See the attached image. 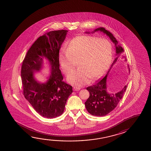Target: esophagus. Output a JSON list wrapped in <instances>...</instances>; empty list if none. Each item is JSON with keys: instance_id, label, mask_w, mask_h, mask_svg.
Returning <instances> with one entry per match:
<instances>
[{"instance_id": "obj_1", "label": "esophagus", "mask_w": 151, "mask_h": 151, "mask_svg": "<svg viewBox=\"0 0 151 151\" xmlns=\"http://www.w3.org/2000/svg\"><path fill=\"white\" fill-rule=\"evenodd\" d=\"M74 91H79L81 90V88L78 86H74Z\"/></svg>"}]
</instances>
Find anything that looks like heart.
I'll return each instance as SVG.
<instances>
[{
	"label": "heart",
	"instance_id": "1",
	"mask_svg": "<svg viewBox=\"0 0 151 151\" xmlns=\"http://www.w3.org/2000/svg\"><path fill=\"white\" fill-rule=\"evenodd\" d=\"M59 61L66 74L73 70L75 61L78 60L79 68L68 75L71 84L81 86L108 69L111 63L112 46L108 40L82 35L75 37L59 52Z\"/></svg>",
	"mask_w": 151,
	"mask_h": 151
}]
</instances>
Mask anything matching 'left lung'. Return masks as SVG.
I'll list each match as a JSON object with an SVG mask.
<instances>
[{
  "label": "left lung",
  "instance_id": "8db88e82",
  "mask_svg": "<svg viewBox=\"0 0 151 151\" xmlns=\"http://www.w3.org/2000/svg\"><path fill=\"white\" fill-rule=\"evenodd\" d=\"M99 31L106 34L110 38L111 41L114 44L116 47V55L117 56V58L114 59L111 67L105 77L97 83H96L95 84H93V86H89L86 88V90L89 91L90 93L89 97L85 102V106L87 111L93 116L102 117L108 114L117 106L118 103L123 96L127 84L124 86L122 89L118 92H116L115 93L108 92L107 90V78L108 75L110 71L111 70L112 67L115 64L116 62L118 61V60H119V57L124 51L122 47L118 45V42L116 39L114 37L113 34L106 30L104 28H98L91 32H86L85 33L87 34L90 33H95L96 32ZM122 58L125 61H126L125 56L122 55Z\"/></svg>",
  "mask_w": 151,
  "mask_h": 151
}]
</instances>
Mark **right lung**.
<instances>
[{"mask_svg": "<svg viewBox=\"0 0 151 151\" xmlns=\"http://www.w3.org/2000/svg\"><path fill=\"white\" fill-rule=\"evenodd\" d=\"M68 31H50L36 40L28 50L21 71L23 92L25 99L42 117L54 118L63 113L65 105L73 92L72 86L63 81L59 69V51ZM46 59L50 74L45 83L35 77L43 68Z\"/></svg>", "mask_w": 151, "mask_h": 151, "instance_id": "right-lung-1", "label": "right lung"}]
</instances>
